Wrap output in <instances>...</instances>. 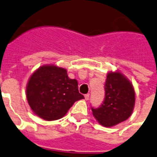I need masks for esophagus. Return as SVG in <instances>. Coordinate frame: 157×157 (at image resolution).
Instances as JSON below:
<instances>
[{"instance_id": "34e87169", "label": "esophagus", "mask_w": 157, "mask_h": 157, "mask_svg": "<svg viewBox=\"0 0 157 157\" xmlns=\"http://www.w3.org/2000/svg\"><path fill=\"white\" fill-rule=\"evenodd\" d=\"M85 100H86V101L89 100V99H90V94H85Z\"/></svg>"}]
</instances>
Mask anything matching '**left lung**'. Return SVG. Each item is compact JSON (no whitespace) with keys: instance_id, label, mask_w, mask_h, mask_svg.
<instances>
[{"instance_id":"left-lung-1","label":"left lung","mask_w":157,"mask_h":157,"mask_svg":"<svg viewBox=\"0 0 157 157\" xmlns=\"http://www.w3.org/2000/svg\"><path fill=\"white\" fill-rule=\"evenodd\" d=\"M105 93L102 105L96 109L92 108V111L99 124L111 127L132 115L136 103V93L131 81L118 71L107 73Z\"/></svg>"}]
</instances>
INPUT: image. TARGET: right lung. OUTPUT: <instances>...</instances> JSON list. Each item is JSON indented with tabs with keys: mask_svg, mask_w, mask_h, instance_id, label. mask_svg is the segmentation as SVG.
Wrapping results in <instances>:
<instances>
[{
	"mask_svg": "<svg viewBox=\"0 0 157 157\" xmlns=\"http://www.w3.org/2000/svg\"><path fill=\"white\" fill-rule=\"evenodd\" d=\"M26 98L30 109L47 121L63 118L75 101L84 99L78 82L70 79L65 68L48 64L35 70L27 82Z\"/></svg>",
	"mask_w": 157,
	"mask_h": 157,
	"instance_id": "add662e5",
	"label": "right lung"
}]
</instances>
